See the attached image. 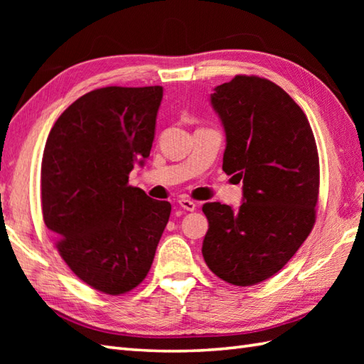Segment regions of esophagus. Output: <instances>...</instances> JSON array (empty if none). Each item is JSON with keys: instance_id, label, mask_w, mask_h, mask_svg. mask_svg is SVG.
Here are the masks:
<instances>
[{"instance_id": "1", "label": "esophagus", "mask_w": 364, "mask_h": 364, "mask_svg": "<svg viewBox=\"0 0 364 364\" xmlns=\"http://www.w3.org/2000/svg\"><path fill=\"white\" fill-rule=\"evenodd\" d=\"M178 205H180L183 210H186V211H196L197 210V205L189 198H180V200H178Z\"/></svg>"}]
</instances>
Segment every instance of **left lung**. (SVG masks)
I'll return each instance as SVG.
<instances>
[{
	"instance_id": "obj_1",
	"label": "left lung",
	"mask_w": 364,
	"mask_h": 364,
	"mask_svg": "<svg viewBox=\"0 0 364 364\" xmlns=\"http://www.w3.org/2000/svg\"><path fill=\"white\" fill-rule=\"evenodd\" d=\"M225 129L223 172L242 181V205L205 203L202 253L227 283L252 286L275 275L311 233L319 156L306 115L277 86L237 75L211 94Z\"/></svg>"
}]
</instances>
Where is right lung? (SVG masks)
<instances>
[{
  "mask_svg": "<svg viewBox=\"0 0 364 364\" xmlns=\"http://www.w3.org/2000/svg\"><path fill=\"white\" fill-rule=\"evenodd\" d=\"M162 87H102L76 100L46 139L41 191L46 228L73 274L119 296L149 274L172 206L128 186L150 156Z\"/></svg>",
  "mask_w": 364,
  "mask_h": 364,
  "instance_id": "add662e5",
  "label": "right lung"
}]
</instances>
